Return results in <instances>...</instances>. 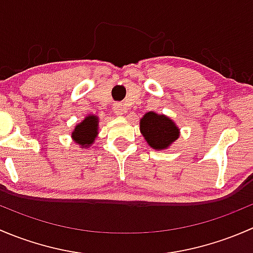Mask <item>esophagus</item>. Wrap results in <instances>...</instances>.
<instances>
[{"label": "esophagus", "instance_id": "obj_1", "mask_svg": "<svg viewBox=\"0 0 253 253\" xmlns=\"http://www.w3.org/2000/svg\"><path fill=\"white\" fill-rule=\"evenodd\" d=\"M114 110H115V115H117V116H121L126 109H125V106L122 105V104H115Z\"/></svg>", "mask_w": 253, "mask_h": 253}]
</instances>
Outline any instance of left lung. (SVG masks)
I'll use <instances>...</instances> for the list:
<instances>
[{
  "label": "left lung",
  "instance_id": "8db88e82",
  "mask_svg": "<svg viewBox=\"0 0 253 253\" xmlns=\"http://www.w3.org/2000/svg\"><path fill=\"white\" fill-rule=\"evenodd\" d=\"M139 129L149 147L157 150L167 149L180 134V129L171 119L153 111L147 112L142 117Z\"/></svg>",
  "mask_w": 253,
  "mask_h": 253
}]
</instances>
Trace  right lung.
Returning <instances> with one entry per match:
<instances>
[{"instance_id": "1", "label": "right lung", "mask_w": 253, "mask_h": 253, "mask_svg": "<svg viewBox=\"0 0 253 253\" xmlns=\"http://www.w3.org/2000/svg\"><path fill=\"white\" fill-rule=\"evenodd\" d=\"M99 132V119L95 115L86 116L81 124L75 127L72 132V138L82 148H88L95 141Z\"/></svg>"}]
</instances>
